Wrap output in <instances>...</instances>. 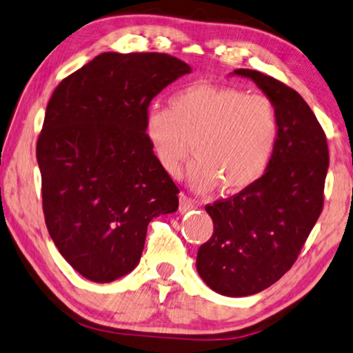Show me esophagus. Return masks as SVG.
I'll list each match as a JSON object with an SVG mask.
<instances>
[{"label": "esophagus", "mask_w": 353, "mask_h": 353, "mask_svg": "<svg viewBox=\"0 0 353 353\" xmlns=\"http://www.w3.org/2000/svg\"><path fill=\"white\" fill-rule=\"evenodd\" d=\"M195 208V202L191 199L188 197V195L180 194V211L181 213H186V211Z\"/></svg>", "instance_id": "34e87169"}]
</instances>
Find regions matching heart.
Returning a JSON list of instances; mask_svg holds the SVG:
<instances>
[{
    "mask_svg": "<svg viewBox=\"0 0 353 353\" xmlns=\"http://www.w3.org/2000/svg\"><path fill=\"white\" fill-rule=\"evenodd\" d=\"M279 112L273 101L238 88L194 83L170 97V108L146 112L145 134L156 158L176 176L191 153L188 181L195 191L236 192L256 183L279 140Z\"/></svg>",
    "mask_w": 353,
    "mask_h": 353,
    "instance_id": "b5f03b06",
    "label": "heart"
}]
</instances>
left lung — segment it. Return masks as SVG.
Here are the masks:
<instances>
[{"mask_svg": "<svg viewBox=\"0 0 353 353\" xmlns=\"http://www.w3.org/2000/svg\"><path fill=\"white\" fill-rule=\"evenodd\" d=\"M251 79L279 112V140L267 170L230 199L205 207L214 224L195 267L211 290L225 296L259 294L289 271L322 213L328 170L327 137L295 90L259 70Z\"/></svg>", "mask_w": 353, "mask_h": 353, "instance_id": "1", "label": "left lung"}]
</instances>
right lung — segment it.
Masks as SVG:
<instances>
[{"mask_svg":"<svg viewBox=\"0 0 353 353\" xmlns=\"http://www.w3.org/2000/svg\"><path fill=\"white\" fill-rule=\"evenodd\" d=\"M191 72L165 53L105 52L57 86L36 146L48 233L93 283L137 267L150 221L178 210V188L145 134L148 105Z\"/></svg>","mask_w":353,"mask_h":353,"instance_id":"add662e5","label":"right lung"}]
</instances>
